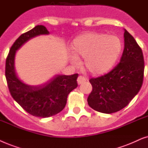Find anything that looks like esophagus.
Wrapping results in <instances>:
<instances>
[{"label":"esophagus","instance_id":"obj_1","mask_svg":"<svg viewBox=\"0 0 148 148\" xmlns=\"http://www.w3.org/2000/svg\"><path fill=\"white\" fill-rule=\"evenodd\" d=\"M86 78H84V76H78V79H77L78 84H81L82 83H84V82H86Z\"/></svg>","mask_w":148,"mask_h":148}]
</instances>
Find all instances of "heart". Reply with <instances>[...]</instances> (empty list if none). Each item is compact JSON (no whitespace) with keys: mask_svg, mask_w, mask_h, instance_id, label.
I'll return each mask as SVG.
<instances>
[{"mask_svg":"<svg viewBox=\"0 0 148 148\" xmlns=\"http://www.w3.org/2000/svg\"><path fill=\"white\" fill-rule=\"evenodd\" d=\"M122 50V42L114 35L88 32L73 40L70 52L75 58H83V65L86 70L93 74H103L112 68ZM72 64H77L75 59Z\"/></svg>","mask_w":148,"mask_h":148,"instance_id":"b5f03b06","label":"heart"}]
</instances>
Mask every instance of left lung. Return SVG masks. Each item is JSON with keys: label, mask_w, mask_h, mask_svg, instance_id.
<instances>
[{"label": "left lung", "mask_w": 148, "mask_h": 148, "mask_svg": "<svg viewBox=\"0 0 148 148\" xmlns=\"http://www.w3.org/2000/svg\"><path fill=\"white\" fill-rule=\"evenodd\" d=\"M124 38L125 48L119 64L105 75L89 80L92 89L88 97V104L101 113L112 114L123 109L142 86V50L125 29Z\"/></svg>", "instance_id": "8db88e82"}]
</instances>
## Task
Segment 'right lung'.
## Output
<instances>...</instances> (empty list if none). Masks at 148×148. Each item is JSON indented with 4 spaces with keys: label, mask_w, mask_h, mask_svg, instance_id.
<instances>
[{
    "label": "right lung",
    "mask_w": 148,
    "mask_h": 148,
    "mask_svg": "<svg viewBox=\"0 0 148 148\" xmlns=\"http://www.w3.org/2000/svg\"><path fill=\"white\" fill-rule=\"evenodd\" d=\"M49 34L44 25H38L21 34L10 49L5 64V77L12 97L27 113L40 118L53 116L62 111L66 105L69 93L78 86V74L56 75L38 86L27 85L17 77L14 66L16 51L29 39Z\"/></svg>",
    "instance_id": "right-lung-1"
}]
</instances>
